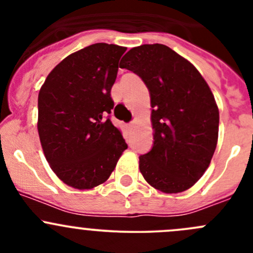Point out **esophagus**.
Masks as SVG:
<instances>
[{"label":"esophagus","instance_id":"esophagus-1","mask_svg":"<svg viewBox=\"0 0 253 253\" xmlns=\"http://www.w3.org/2000/svg\"><path fill=\"white\" fill-rule=\"evenodd\" d=\"M132 125H133V122H131V124H129V126H132Z\"/></svg>","mask_w":253,"mask_h":253}]
</instances>
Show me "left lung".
Segmentation results:
<instances>
[{"mask_svg": "<svg viewBox=\"0 0 253 253\" xmlns=\"http://www.w3.org/2000/svg\"><path fill=\"white\" fill-rule=\"evenodd\" d=\"M147 85L154 143L139 157L144 180L165 193L192 187L208 169L216 148L219 110L197 68L163 44L131 48L120 62Z\"/></svg>", "mask_w": 253, "mask_h": 253, "instance_id": "obj_1", "label": "left lung"}]
</instances>
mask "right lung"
<instances>
[{
    "label": "right lung",
    "instance_id": "right-lung-1",
    "mask_svg": "<svg viewBox=\"0 0 253 253\" xmlns=\"http://www.w3.org/2000/svg\"><path fill=\"white\" fill-rule=\"evenodd\" d=\"M127 48L98 42L63 58L38 98L45 158L66 185L90 190L110 177L127 144L109 119L111 88Z\"/></svg>",
    "mask_w": 253,
    "mask_h": 253
}]
</instances>
